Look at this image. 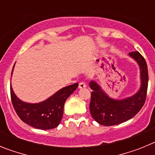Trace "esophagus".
Returning a JSON list of instances; mask_svg holds the SVG:
<instances>
[{
  "instance_id": "1",
  "label": "esophagus",
  "mask_w": 155,
  "mask_h": 155,
  "mask_svg": "<svg viewBox=\"0 0 155 155\" xmlns=\"http://www.w3.org/2000/svg\"><path fill=\"white\" fill-rule=\"evenodd\" d=\"M86 87V84L85 82L84 81H81L79 83V88H84Z\"/></svg>"
}]
</instances>
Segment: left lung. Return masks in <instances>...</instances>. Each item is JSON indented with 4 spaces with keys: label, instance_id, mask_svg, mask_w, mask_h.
I'll return each mask as SVG.
<instances>
[{
    "label": "left lung",
    "instance_id": "1",
    "mask_svg": "<svg viewBox=\"0 0 155 155\" xmlns=\"http://www.w3.org/2000/svg\"><path fill=\"white\" fill-rule=\"evenodd\" d=\"M138 63L140 69L141 87L137 94L123 100H114L105 94L98 84L90 82L91 98L90 113L97 123L103 126L120 124L133 118L144 105L148 85V71L147 63L138 51L129 53Z\"/></svg>",
    "mask_w": 155,
    "mask_h": 155
}]
</instances>
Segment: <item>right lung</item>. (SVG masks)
<instances>
[{
	"label": "right lung",
	"instance_id": "add662e5",
	"mask_svg": "<svg viewBox=\"0 0 155 155\" xmlns=\"http://www.w3.org/2000/svg\"><path fill=\"white\" fill-rule=\"evenodd\" d=\"M78 86V84L75 83L64 87L44 102L35 104L21 101L11 87V99L16 113L24 123L39 130H51L60 124L66 100Z\"/></svg>",
	"mask_w": 155,
	"mask_h": 155
}]
</instances>
